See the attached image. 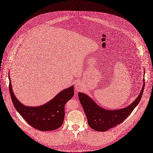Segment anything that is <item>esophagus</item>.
Instances as JSON below:
<instances>
[{
  "label": "esophagus",
  "instance_id": "1",
  "mask_svg": "<svg viewBox=\"0 0 153 153\" xmlns=\"http://www.w3.org/2000/svg\"><path fill=\"white\" fill-rule=\"evenodd\" d=\"M82 85L80 82H77L76 83V85H75V88L77 91H79L80 90H82Z\"/></svg>",
  "mask_w": 153,
  "mask_h": 153
}]
</instances>
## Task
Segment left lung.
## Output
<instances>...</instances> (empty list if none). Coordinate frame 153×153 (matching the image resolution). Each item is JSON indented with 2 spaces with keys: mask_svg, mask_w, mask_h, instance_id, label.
Wrapping results in <instances>:
<instances>
[{
  "mask_svg": "<svg viewBox=\"0 0 153 153\" xmlns=\"http://www.w3.org/2000/svg\"><path fill=\"white\" fill-rule=\"evenodd\" d=\"M144 84L140 93L131 104L125 108L114 111L101 108L88 95L79 93V100L86 115L88 125L95 130L105 131L123 122L140 102L144 88Z\"/></svg>",
  "mask_w": 153,
  "mask_h": 153,
  "instance_id": "obj_1",
  "label": "left lung"
}]
</instances>
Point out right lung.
<instances>
[{
  "mask_svg": "<svg viewBox=\"0 0 153 153\" xmlns=\"http://www.w3.org/2000/svg\"><path fill=\"white\" fill-rule=\"evenodd\" d=\"M9 78V92L13 104L16 110L25 120L32 127L41 131L57 129L63 123L65 106L73 97L74 87L66 88L44 105L30 107L24 105L15 97L12 91Z\"/></svg>",
  "mask_w": 153,
  "mask_h": 153,
  "instance_id": "1",
  "label": "right lung"
}]
</instances>
